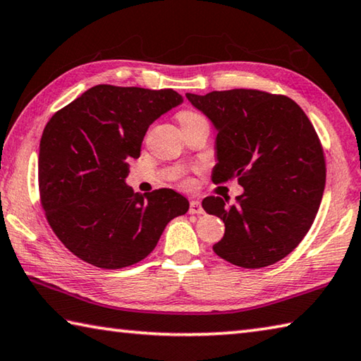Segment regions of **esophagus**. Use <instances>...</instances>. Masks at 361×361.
Listing matches in <instances>:
<instances>
[{
  "instance_id": "34e87169",
  "label": "esophagus",
  "mask_w": 361,
  "mask_h": 361,
  "mask_svg": "<svg viewBox=\"0 0 361 361\" xmlns=\"http://www.w3.org/2000/svg\"><path fill=\"white\" fill-rule=\"evenodd\" d=\"M189 213L191 214H202L203 208L199 200H191V205H189Z\"/></svg>"
}]
</instances>
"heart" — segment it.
<instances>
[{"label":"heart","instance_id":"heart-1","mask_svg":"<svg viewBox=\"0 0 361 361\" xmlns=\"http://www.w3.org/2000/svg\"><path fill=\"white\" fill-rule=\"evenodd\" d=\"M178 120H180V124H185V123L203 120V118L199 116L197 114H194V112H181V114L178 115Z\"/></svg>","mask_w":361,"mask_h":361}]
</instances>
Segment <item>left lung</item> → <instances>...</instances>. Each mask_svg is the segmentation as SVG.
I'll use <instances>...</instances> for the list:
<instances>
[{
	"label": "left lung",
	"mask_w": 361,
	"mask_h": 361,
	"mask_svg": "<svg viewBox=\"0 0 361 361\" xmlns=\"http://www.w3.org/2000/svg\"><path fill=\"white\" fill-rule=\"evenodd\" d=\"M216 130L213 183L238 178L243 194L203 199L224 221L213 251L231 264H276L310 231L325 189V158L310 118L297 102L257 90L186 93Z\"/></svg>",
	"instance_id": "obj_1"
}]
</instances>
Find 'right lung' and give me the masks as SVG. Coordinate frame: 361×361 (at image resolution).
<instances>
[{
    "label": "right lung",
    "instance_id": "add662e5",
    "mask_svg": "<svg viewBox=\"0 0 361 361\" xmlns=\"http://www.w3.org/2000/svg\"><path fill=\"white\" fill-rule=\"evenodd\" d=\"M183 96L96 85L50 118L39 145V192L51 231L88 264L118 270L153 251L189 202L173 189L143 197L126 185L148 128Z\"/></svg>",
    "mask_w": 361,
    "mask_h": 361
}]
</instances>
